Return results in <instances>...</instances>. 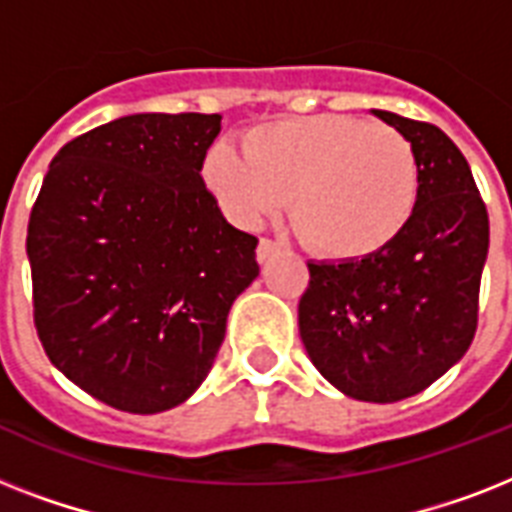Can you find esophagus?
Returning a JSON list of instances; mask_svg holds the SVG:
<instances>
[{
	"label": "esophagus",
	"instance_id": "obj_1",
	"mask_svg": "<svg viewBox=\"0 0 512 512\" xmlns=\"http://www.w3.org/2000/svg\"><path fill=\"white\" fill-rule=\"evenodd\" d=\"M276 252H281L279 241L260 239V244H257V260H260V263H265V260L276 255Z\"/></svg>",
	"mask_w": 512,
	"mask_h": 512
}]
</instances>
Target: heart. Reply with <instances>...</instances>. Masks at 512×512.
I'll return each mask as SVG.
<instances>
[{
    "mask_svg": "<svg viewBox=\"0 0 512 512\" xmlns=\"http://www.w3.org/2000/svg\"><path fill=\"white\" fill-rule=\"evenodd\" d=\"M204 180L241 228H257L289 201L300 239L332 260L388 249L412 223L420 164L412 143L388 124L342 114L260 124L244 156L215 146Z\"/></svg>",
    "mask_w": 512,
    "mask_h": 512,
    "instance_id": "1",
    "label": "heart"
}]
</instances>
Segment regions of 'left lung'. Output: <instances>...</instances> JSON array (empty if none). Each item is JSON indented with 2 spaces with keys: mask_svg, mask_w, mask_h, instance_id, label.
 Returning a JSON list of instances; mask_svg holds the SVG:
<instances>
[{
  "mask_svg": "<svg viewBox=\"0 0 512 512\" xmlns=\"http://www.w3.org/2000/svg\"><path fill=\"white\" fill-rule=\"evenodd\" d=\"M412 143V223L361 260L308 263L300 337L313 366L358 401L393 404L452 369L478 327L489 215L465 156L436 124L372 111Z\"/></svg>",
  "mask_w": 512,
  "mask_h": 512,
  "instance_id": "1",
  "label": "left lung"
}]
</instances>
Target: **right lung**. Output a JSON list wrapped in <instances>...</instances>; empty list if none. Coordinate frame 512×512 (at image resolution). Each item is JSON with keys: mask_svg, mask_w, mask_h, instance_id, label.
I'll list each match as a JSON object with an SVG mask.
<instances>
[{"mask_svg": "<svg viewBox=\"0 0 512 512\" xmlns=\"http://www.w3.org/2000/svg\"><path fill=\"white\" fill-rule=\"evenodd\" d=\"M220 114H132L60 148L28 220L34 324L68 380L132 414L193 396L257 239L201 180Z\"/></svg>", "mask_w": 512, "mask_h": 512, "instance_id": "1", "label": "right lung"}]
</instances>
